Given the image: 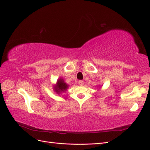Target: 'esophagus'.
Listing matches in <instances>:
<instances>
[{"label": "esophagus", "instance_id": "34e87169", "mask_svg": "<svg viewBox=\"0 0 150 150\" xmlns=\"http://www.w3.org/2000/svg\"><path fill=\"white\" fill-rule=\"evenodd\" d=\"M79 84L80 85H83V81H82V80H79Z\"/></svg>", "mask_w": 150, "mask_h": 150}]
</instances>
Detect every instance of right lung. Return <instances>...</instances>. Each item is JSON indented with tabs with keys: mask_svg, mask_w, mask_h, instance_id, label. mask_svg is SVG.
<instances>
[{
	"mask_svg": "<svg viewBox=\"0 0 150 150\" xmlns=\"http://www.w3.org/2000/svg\"><path fill=\"white\" fill-rule=\"evenodd\" d=\"M68 85L63 82V79H59L57 83V85L54 87V91L58 93L65 91L68 88Z\"/></svg>",
	"mask_w": 150,
	"mask_h": 150,
	"instance_id": "1",
	"label": "right lung"
}]
</instances>
